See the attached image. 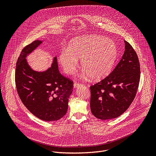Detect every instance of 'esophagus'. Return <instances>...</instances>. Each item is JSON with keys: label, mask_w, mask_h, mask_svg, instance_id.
I'll list each match as a JSON object with an SVG mask.
<instances>
[{"label": "esophagus", "mask_w": 156, "mask_h": 156, "mask_svg": "<svg viewBox=\"0 0 156 156\" xmlns=\"http://www.w3.org/2000/svg\"><path fill=\"white\" fill-rule=\"evenodd\" d=\"M82 86V84H80V83H75L73 84V86H74L75 88H76V87H80V86Z\"/></svg>", "instance_id": "esophagus-1"}]
</instances>
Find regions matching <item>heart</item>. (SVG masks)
<instances>
[{"mask_svg":"<svg viewBox=\"0 0 156 156\" xmlns=\"http://www.w3.org/2000/svg\"><path fill=\"white\" fill-rule=\"evenodd\" d=\"M118 55L115 42L98 35L72 40L58 54V62L68 75L75 73L81 60L83 73L94 80H101L112 72Z\"/></svg>","mask_w":156,"mask_h":156,"instance_id":"b5f03b06","label":"heart"}]
</instances>
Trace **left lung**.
Wrapping results in <instances>:
<instances>
[{
    "label": "left lung",
    "mask_w": 156,
    "mask_h": 156,
    "mask_svg": "<svg viewBox=\"0 0 156 156\" xmlns=\"http://www.w3.org/2000/svg\"><path fill=\"white\" fill-rule=\"evenodd\" d=\"M122 59L107 77L90 86L91 112L96 118L109 120L120 116L128 109L136 94L140 80L138 55L125 41Z\"/></svg>",
    "instance_id": "left-lung-1"
}]
</instances>
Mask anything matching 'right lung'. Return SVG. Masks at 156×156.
Listing matches in <instances>:
<instances>
[{"label":"right lung","instance_id":"right-lung-1","mask_svg":"<svg viewBox=\"0 0 156 156\" xmlns=\"http://www.w3.org/2000/svg\"><path fill=\"white\" fill-rule=\"evenodd\" d=\"M41 43L36 40L21 51L16 62L15 84L21 102L30 112L42 120L52 122L60 119L67 112L73 81L59 72L56 57L46 71L31 69L26 57Z\"/></svg>","mask_w":156,"mask_h":156}]
</instances>
